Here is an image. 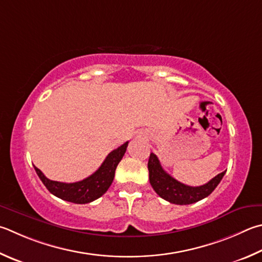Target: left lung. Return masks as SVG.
I'll return each mask as SVG.
<instances>
[{"label": "left lung", "mask_w": 262, "mask_h": 262, "mask_svg": "<svg viewBox=\"0 0 262 262\" xmlns=\"http://www.w3.org/2000/svg\"><path fill=\"white\" fill-rule=\"evenodd\" d=\"M147 169H149L150 184L157 194L165 201L177 204V205H189L210 196L226 173L222 172L217 174L210 182L201 187H190V185L179 182L178 180L166 173L161 167L158 157L155 154L150 155Z\"/></svg>", "instance_id": "1"}]
</instances>
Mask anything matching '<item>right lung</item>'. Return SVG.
<instances>
[{
  "label": "right lung",
  "mask_w": 262,
  "mask_h": 262,
  "mask_svg": "<svg viewBox=\"0 0 262 262\" xmlns=\"http://www.w3.org/2000/svg\"><path fill=\"white\" fill-rule=\"evenodd\" d=\"M127 146L128 142L110 152L96 172L79 182L64 183L52 181L46 178L45 174L35 166L34 168L42 183L56 197L74 204H88L103 196L110 188L115 179L117 166L125 155Z\"/></svg>",
  "instance_id": "1"
}]
</instances>
